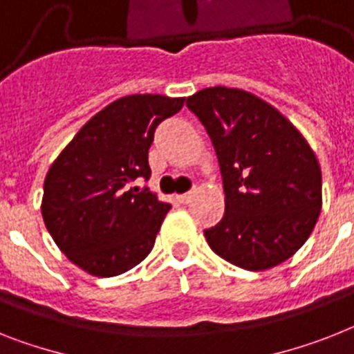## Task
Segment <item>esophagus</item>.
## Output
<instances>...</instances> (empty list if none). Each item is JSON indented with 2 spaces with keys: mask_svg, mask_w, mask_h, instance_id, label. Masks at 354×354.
I'll return each mask as SVG.
<instances>
[{
  "mask_svg": "<svg viewBox=\"0 0 354 354\" xmlns=\"http://www.w3.org/2000/svg\"><path fill=\"white\" fill-rule=\"evenodd\" d=\"M178 200H180V203L189 205L192 201V192H185V194H180V196H178Z\"/></svg>",
  "mask_w": 354,
  "mask_h": 354,
  "instance_id": "1",
  "label": "esophagus"
}]
</instances>
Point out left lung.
<instances>
[{
	"label": "left lung",
	"instance_id": "1",
	"mask_svg": "<svg viewBox=\"0 0 354 354\" xmlns=\"http://www.w3.org/2000/svg\"><path fill=\"white\" fill-rule=\"evenodd\" d=\"M187 108L212 140L225 216L205 230L219 257L243 270L272 268L310 237L322 205V174L304 136L248 91L207 88Z\"/></svg>",
	"mask_w": 354,
	"mask_h": 354
}]
</instances>
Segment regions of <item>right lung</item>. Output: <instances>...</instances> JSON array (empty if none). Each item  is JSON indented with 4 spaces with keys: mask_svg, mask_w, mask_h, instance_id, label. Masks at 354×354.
I'll use <instances>...</instances> for the list:
<instances>
[{
    "mask_svg": "<svg viewBox=\"0 0 354 354\" xmlns=\"http://www.w3.org/2000/svg\"><path fill=\"white\" fill-rule=\"evenodd\" d=\"M185 99L129 95L99 111L44 178V225L71 263L115 277L147 257L171 205L136 180L151 176L149 147L160 122Z\"/></svg>",
    "mask_w": 354,
    "mask_h": 354,
    "instance_id": "add662e5",
    "label": "right lung"
}]
</instances>
